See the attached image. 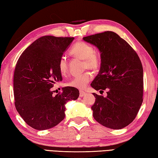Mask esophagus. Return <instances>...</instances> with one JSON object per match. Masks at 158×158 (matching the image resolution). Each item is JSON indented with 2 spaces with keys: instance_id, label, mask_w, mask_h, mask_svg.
Segmentation results:
<instances>
[{
  "instance_id": "obj_1",
  "label": "esophagus",
  "mask_w": 158,
  "mask_h": 158,
  "mask_svg": "<svg viewBox=\"0 0 158 158\" xmlns=\"http://www.w3.org/2000/svg\"><path fill=\"white\" fill-rule=\"evenodd\" d=\"M85 95H86V92H84V91H80V96L81 97H83Z\"/></svg>"
}]
</instances>
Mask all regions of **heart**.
I'll list each match as a JSON object with an SVG mask.
<instances>
[{
	"label": "heart",
	"instance_id": "b5f03b06",
	"mask_svg": "<svg viewBox=\"0 0 158 158\" xmlns=\"http://www.w3.org/2000/svg\"><path fill=\"white\" fill-rule=\"evenodd\" d=\"M70 54L76 57L84 60L85 69H89L96 71L101 66V56L97 51H94L93 46L85 41H78L72 46ZM58 68L60 73L65 75L68 71V63L65 57H61L58 62ZM92 75L89 72H85L79 76H74L66 82L69 87L82 89L87 87L88 83L92 81Z\"/></svg>",
	"mask_w": 158,
	"mask_h": 158
}]
</instances>
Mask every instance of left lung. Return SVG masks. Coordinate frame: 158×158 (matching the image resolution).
<instances>
[{
  "mask_svg": "<svg viewBox=\"0 0 158 158\" xmlns=\"http://www.w3.org/2000/svg\"><path fill=\"white\" fill-rule=\"evenodd\" d=\"M101 52V68L91 86L107 90L93 93L94 119L107 128L121 129L132 122L143 102V67L134 49L117 33L106 31L83 37Z\"/></svg>",
  "mask_w": 158,
  "mask_h": 158,
  "instance_id": "1",
  "label": "left lung"
}]
</instances>
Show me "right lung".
<instances>
[{
	"instance_id": "1",
	"label": "right lung",
	"mask_w": 158,
	"mask_h": 158,
	"mask_svg": "<svg viewBox=\"0 0 158 158\" xmlns=\"http://www.w3.org/2000/svg\"><path fill=\"white\" fill-rule=\"evenodd\" d=\"M73 37L44 36L19 57L14 73L16 109L27 125L38 131L57 126L65 117V104L76 100L79 91L66 87L53 95L51 88L62 81L58 62Z\"/></svg>"
}]
</instances>
